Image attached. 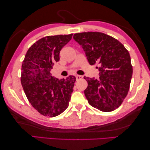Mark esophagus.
Segmentation results:
<instances>
[{
  "instance_id": "1",
  "label": "esophagus",
  "mask_w": 150,
  "mask_h": 150,
  "mask_svg": "<svg viewBox=\"0 0 150 150\" xmlns=\"http://www.w3.org/2000/svg\"><path fill=\"white\" fill-rule=\"evenodd\" d=\"M82 77H82V75H76V79H77V81L80 80V79H82Z\"/></svg>"
}]
</instances>
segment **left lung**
<instances>
[{
	"label": "left lung",
	"instance_id": "obj_1",
	"mask_svg": "<svg viewBox=\"0 0 150 150\" xmlns=\"http://www.w3.org/2000/svg\"><path fill=\"white\" fill-rule=\"evenodd\" d=\"M73 39L82 47L90 64L98 66L99 79L84 77L89 104L105 112L117 109L128 93L132 77L128 51L119 40L100 32L75 33Z\"/></svg>",
	"mask_w": 150,
	"mask_h": 150
}]
</instances>
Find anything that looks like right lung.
Here are the masks:
<instances>
[{
    "label": "right lung",
    "instance_id": "right-lung-1",
    "mask_svg": "<svg viewBox=\"0 0 150 150\" xmlns=\"http://www.w3.org/2000/svg\"><path fill=\"white\" fill-rule=\"evenodd\" d=\"M73 34L47 36L31 46L22 64L21 84L32 106L44 116L55 117L69 105L76 81L75 76L59 79L51 74L60 50Z\"/></svg>",
    "mask_w": 150,
    "mask_h": 150
}]
</instances>
